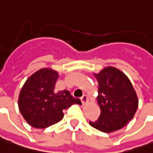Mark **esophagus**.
Wrapping results in <instances>:
<instances>
[{
  "mask_svg": "<svg viewBox=\"0 0 153 153\" xmlns=\"http://www.w3.org/2000/svg\"><path fill=\"white\" fill-rule=\"evenodd\" d=\"M81 101L82 103V105H86L88 101V96L87 95H82L81 97Z\"/></svg>",
  "mask_w": 153,
  "mask_h": 153,
  "instance_id": "1",
  "label": "esophagus"
}]
</instances>
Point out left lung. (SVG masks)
<instances>
[{
	"label": "left lung",
	"mask_w": 153,
	"mask_h": 153,
	"mask_svg": "<svg viewBox=\"0 0 153 153\" xmlns=\"http://www.w3.org/2000/svg\"><path fill=\"white\" fill-rule=\"evenodd\" d=\"M94 76L99 84L97 101L100 115L89 124L101 132L117 131L135 114L138 108L136 92L130 80L117 68L107 66Z\"/></svg>",
	"instance_id": "left-lung-1"
}]
</instances>
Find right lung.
<instances>
[{
	"label": "right lung",
	"instance_id": "1",
	"mask_svg": "<svg viewBox=\"0 0 153 153\" xmlns=\"http://www.w3.org/2000/svg\"><path fill=\"white\" fill-rule=\"evenodd\" d=\"M59 73L50 68L40 69L25 82L19 96V108L30 126L45 128L62 120L63 111L73 104L81 105L68 90L55 92Z\"/></svg>",
	"mask_w": 153,
	"mask_h": 153
}]
</instances>
